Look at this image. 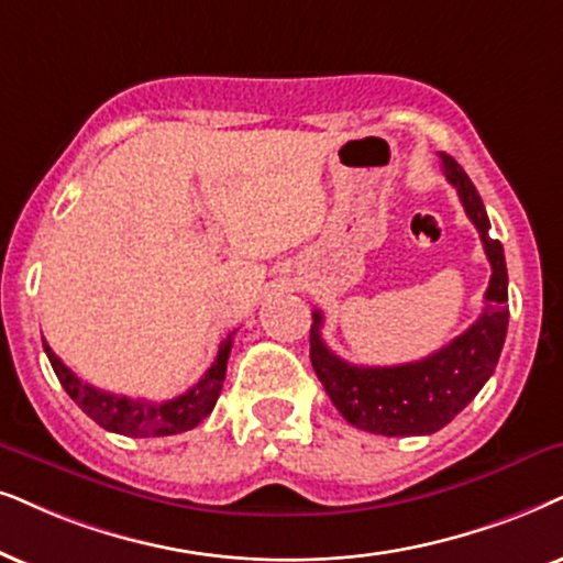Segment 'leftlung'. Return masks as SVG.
Listing matches in <instances>:
<instances>
[{
    "instance_id": "obj_1",
    "label": "left lung",
    "mask_w": 563,
    "mask_h": 563,
    "mask_svg": "<svg viewBox=\"0 0 563 563\" xmlns=\"http://www.w3.org/2000/svg\"><path fill=\"white\" fill-rule=\"evenodd\" d=\"M446 181L481 233L490 262L486 309L452 343L421 361L400 366H355L334 355L322 340V311L311 324V366L334 408L355 429L382 437H421L444 429L490 379L507 338L509 277L504 246L488 236V216L471 176L452 155L441 153Z\"/></svg>"
}]
</instances>
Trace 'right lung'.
Here are the masks:
<instances>
[{
  "label": "right lung",
  "mask_w": 563,
  "mask_h": 563,
  "mask_svg": "<svg viewBox=\"0 0 563 563\" xmlns=\"http://www.w3.org/2000/svg\"><path fill=\"white\" fill-rule=\"evenodd\" d=\"M233 347V332L223 340L218 347L216 361L205 372L195 387L187 393L174 397L166 402H153V400H132L126 395H113L106 389L85 384L80 376H75L67 366L62 364L59 355H56L44 340V351L52 361V368L56 379L62 382L64 393L80 405L85 416H90L98 426H103L106 431L122 433V437H170V433H181L195 429L199 421L210 416L216 408L220 389L225 382V366H229V355Z\"/></svg>",
  "instance_id": "right-lung-1"
}]
</instances>
